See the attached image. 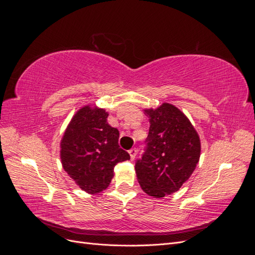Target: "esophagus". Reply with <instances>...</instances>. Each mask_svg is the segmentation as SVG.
Returning a JSON list of instances; mask_svg holds the SVG:
<instances>
[{
    "mask_svg": "<svg viewBox=\"0 0 255 255\" xmlns=\"http://www.w3.org/2000/svg\"><path fill=\"white\" fill-rule=\"evenodd\" d=\"M128 154H129L130 158L134 159L135 156H136V154H137V150H136V149H130V150L128 151Z\"/></svg>",
    "mask_w": 255,
    "mask_h": 255,
    "instance_id": "esophagus-1",
    "label": "esophagus"
}]
</instances>
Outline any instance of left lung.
<instances>
[{
  "instance_id": "left-lung-1",
  "label": "left lung",
  "mask_w": 255,
  "mask_h": 255,
  "mask_svg": "<svg viewBox=\"0 0 255 255\" xmlns=\"http://www.w3.org/2000/svg\"><path fill=\"white\" fill-rule=\"evenodd\" d=\"M150 120L146 150L135 165L141 189L154 198L179 190L194 172L201 141L189 119L176 106L163 103L144 109Z\"/></svg>"
}]
</instances>
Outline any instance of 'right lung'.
Wrapping results in <instances>:
<instances>
[{"label":"right lung","instance_id":"add662e5","mask_svg":"<svg viewBox=\"0 0 255 255\" xmlns=\"http://www.w3.org/2000/svg\"><path fill=\"white\" fill-rule=\"evenodd\" d=\"M109 113L85 105L74 114L60 140L61 165L68 175L87 194L109 187L114 168L129 159L119 144V130L107 122Z\"/></svg>","mask_w":255,"mask_h":255}]
</instances>
